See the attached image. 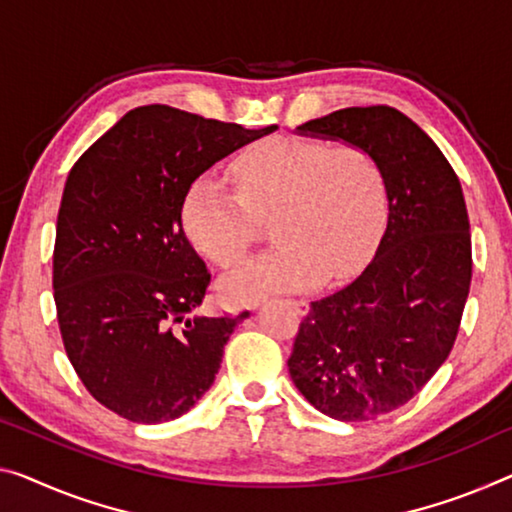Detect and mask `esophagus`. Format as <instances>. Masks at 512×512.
<instances>
[{
  "label": "esophagus",
  "instance_id": "obj_1",
  "mask_svg": "<svg viewBox=\"0 0 512 512\" xmlns=\"http://www.w3.org/2000/svg\"><path fill=\"white\" fill-rule=\"evenodd\" d=\"M286 304L293 306V309H295L297 313H302V316L306 313V309H309V304H306L304 300H286Z\"/></svg>",
  "mask_w": 512,
  "mask_h": 512
}]
</instances>
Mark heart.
Masks as SVG:
<instances>
[{"label":"heart","instance_id":"heart-1","mask_svg":"<svg viewBox=\"0 0 512 512\" xmlns=\"http://www.w3.org/2000/svg\"><path fill=\"white\" fill-rule=\"evenodd\" d=\"M235 192L196 178L180 203L187 240L222 270L240 265L256 240L258 217L272 219L279 245L224 283L235 302L313 288L348 277L371 254L387 212L384 176L357 144L272 137L231 162Z\"/></svg>","mask_w":512,"mask_h":512}]
</instances>
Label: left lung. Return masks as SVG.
I'll use <instances>...</instances> for the list:
<instances>
[{
  "instance_id": "8db88e82",
  "label": "left lung",
  "mask_w": 512,
  "mask_h": 512,
  "mask_svg": "<svg viewBox=\"0 0 512 512\" xmlns=\"http://www.w3.org/2000/svg\"><path fill=\"white\" fill-rule=\"evenodd\" d=\"M297 132L366 148L384 176L387 229L375 258L311 302L288 359L316 410L368 421L412 400L451 355L471 283L465 196L435 141L393 107L338 109Z\"/></svg>"
}]
</instances>
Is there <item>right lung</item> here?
I'll use <instances>...</instances> for the list:
<instances>
[{
  "label": "right lung",
  "mask_w": 512,
  "mask_h": 512,
  "mask_svg": "<svg viewBox=\"0 0 512 512\" xmlns=\"http://www.w3.org/2000/svg\"><path fill=\"white\" fill-rule=\"evenodd\" d=\"M274 130L146 105L70 169L52 263L59 329L86 391L123 419H178L215 382L249 311L194 316L210 272L183 231L180 203L217 160Z\"/></svg>",
  "instance_id": "add662e5"
}]
</instances>
